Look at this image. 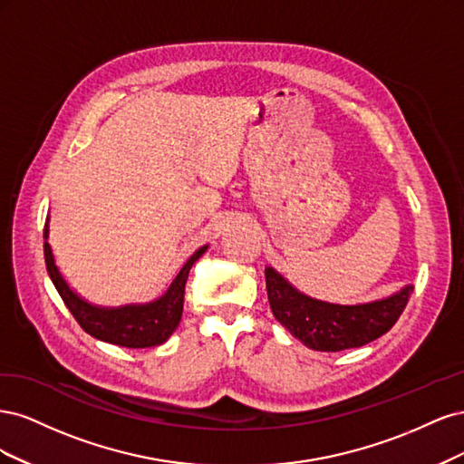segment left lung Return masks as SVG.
<instances>
[{
  "label": "left lung",
  "instance_id": "left-lung-1",
  "mask_svg": "<svg viewBox=\"0 0 464 464\" xmlns=\"http://www.w3.org/2000/svg\"><path fill=\"white\" fill-rule=\"evenodd\" d=\"M265 283L273 315L307 348L321 353H339L379 339L395 325L414 290L406 285L382 300L341 305L305 296L273 266H265Z\"/></svg>",
  "mask_w": 464,
  "mask_h": 464
}]
</instances>
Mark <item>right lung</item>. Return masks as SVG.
Segmentation results:
<instances>
[{"label":"right lung","instance_id":"right-lung-1","mask_svg":"<svg viewBox=\"0 0 464 464\" xmlns=\"http://www.w3.org/2000/svg\"><path fill=\"white\" fill-rule=\"evenodd\" d=\"M48 220L44 227V259L46 269L52 278L55 290L60 292L63 304L72 315L77 319L82 331H87L98 341L110 344H118L125 348H149L159 346L170 339V334L176 331L184 312V292L188 275L193 263L198 261L208 246L199 247L195 254L181 266L172 285L162 294L159 300L149 304H130L120 307H101L92 305L87 300H82L75 290H72L62 276L58 265H55L52 247L48 244Z\"/></svg>","mask_w":464,"mask_h":464}]
</instances>
